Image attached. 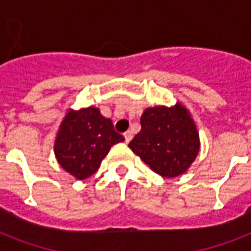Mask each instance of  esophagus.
I'll return each mask as SVG.
<instances>
[{"label": "esophagus", "instance_id": "34e87169", "mask_svg": "<svg viewBox=\"0 0 251 251\" xmlns=\"http://www.w3.org/2000/svg\"><path fill=\"white\" fill-rule=\"evenodd\" d=\"M124 137H125L126 143H129V142L133 139V133H131V131H126V133L124 134Z\"/></svg>", "mask_w": 251, "mask_h": 251}]
</instances>
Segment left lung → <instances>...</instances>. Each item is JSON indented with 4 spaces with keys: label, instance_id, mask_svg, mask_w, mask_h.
Returning a JSON list of instances; mask_svg holds the SVG:
<instances>
[{
    "label": "left lung",
    "instance_id": "8db88e82",
    "mask_svg": "<svg viewBox=\"0 0 251 251\" xmlns=\"http://www.w3.org/2000/svg\"><path fill=\"white\" fill-rule=\"evenodd\" d=\"M199 134L182 104L147 108L141 117V131L129 143L155 173L173 178L190 167L199 152Z\"/></svg>",
    "mask_w": 251,
    "mask_h": 251
}]
</instances>
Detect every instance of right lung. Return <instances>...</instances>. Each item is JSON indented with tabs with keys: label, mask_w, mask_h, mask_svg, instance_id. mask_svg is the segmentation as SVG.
<instances>
[{
	"label": "right lung",
	"mask_w": 251,
	"mask_h": 251,
	"mask_svg": "<svg viewBox=\"0 0 251 251\" xmlns=\"http://www.w3.org/2000/svg\"><path fill=\"white\" fill-rule=\"evenodd\" d=\"M124 141L98 108L69 110L57 133L54 155L68 173L84 179L98 171L112 146Z\"/></svg>",
	"instance_id": "add662e5"
}]
</instances>
